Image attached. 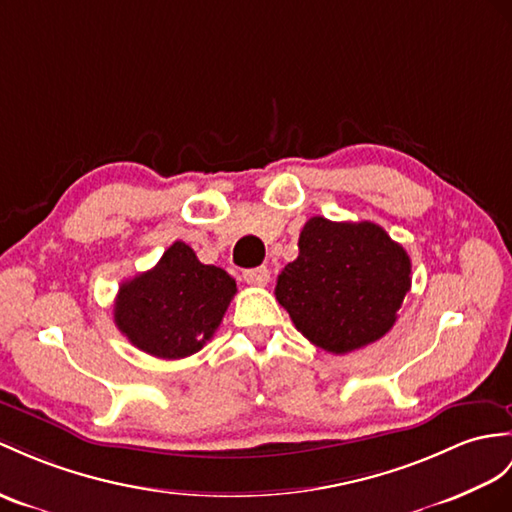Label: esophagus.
I'll return each mask as SVG.
<instances>
[{
  "label": "esophagus",
  "instance_id": "esophagus-1",
  "mask_svg": "<svg viewBox=\"0 0 512 512\" xmlns=\"http://www.w3.org/2000/svg\"><path fill=\"white\" fill-rule=\"evenodd\" d=\"M243 280H245L247 284H252V286H265V284H269V280H271V271H269L267 267L247 269V271L243 273Z\"/></svg>",
  "mask_w": 512,
  "mask_h": 512
}]
</instances>
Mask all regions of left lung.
<instances>
[{
	"mask_svg": "<svg viewBox=\"0 0 512 512\" xmlns=\"http://www.w3.org/2000/svg\"><path fill=\"white\" fill-rule=\"evenodd\" d=\"M276 299L306 339L330 354L360 350L393 328L410 289V258L371 221L313 217Z\"/></svg>",
	"mask_w": 512,
	"mask_h": 512,
	"instance_id": "1",
	"label": "left lung"
}]
</instances>
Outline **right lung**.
<instances>
[{
    "mask_svg": "<svg viewBox=\"0 0 512 512\" xmlns=\"http://www.w3.org/2000/svg\"><path fill=\"white\" fill-rule=\"evenodd\" d=\"M234 293V278L176 241L154 269L119 286L115 323L145 354L186 358L213 339Z\"/></svg>",
    "mask_w": 512,
    "mask_h": 512,
    "instance_id": "obj_1",
    "label": "right lung"
}]
</instances>
